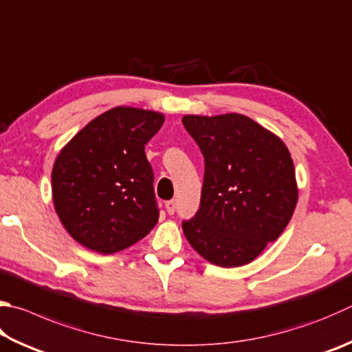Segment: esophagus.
Listing matches in <instances>:
<instances>
[{
    "label": "esophagus",
    "instance_id": "34e87169",
    "mask_svg": "<svg viewBox=\"0 0 352 352\" xmlns=\"http://www.w3.org/2000/svg\"><path fill=\"white\" fill-rule=\"evenodd\" d=\"M166 210H168V214L169 215H172L175 212V209H177V201L175 200H169V201H166Z\"/></svg>",
    "mask_w": 352,
    "mask_h": 352
}]
</instances>
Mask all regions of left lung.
Segmentation results:
<instances>
[{
  "instance_id": "8db88e82",
  "label": "left lung",
  "mask_w": 352,
  "mask_h": 352,
  "mask_svg": "<svg viewBox=\"0 0 352 352\" xmlns=\"http://www.w3.org/2000/svg\"><path fill=\"white\" fill-rule=\"evenodd\" d=\"M204 157L200 208L183 221L195 251L212 265L251 263L276 241L297 204L296 170L285 143L240 113L184 115Z\"/></svg>"
}]
</instances>
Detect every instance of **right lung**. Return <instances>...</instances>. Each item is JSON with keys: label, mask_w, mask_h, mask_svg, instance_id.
Here are the masks:
<instances>
[{"label": "right lung", "mask_w": 352, "mask_h": 352, "mask_svg": "<svg viewBox=\"0 0 352 352\" xmlns=\"http://www.w3.org/2000/svg\"><path fill=\"white\" fill-rule=\"evenodd\" d=\"M163 121L158 112L118 106L94 118L61 149L52 169L54 204L80 245L113 254L157 225L154 172L144 144Z\"/></svg>", "instance_id": "obj_1"}]
</instances>
